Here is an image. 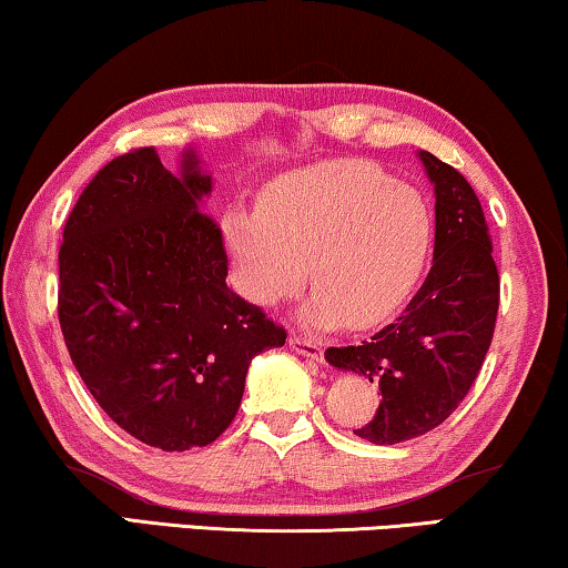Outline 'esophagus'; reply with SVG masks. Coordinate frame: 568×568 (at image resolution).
Masks as SVG:
<instances>
[{
  "label": "esophagus",
  "mask_w": 568,
  "mask_h": 568,
  "mask_svg": "<svg viewBox=\"0 0 568 568\" xmlns=\"http://www.w3.org/2000/svg\"><path fill=\"white\" fill-rule=\"evenodd\" d=\"M287 344H291V349H293L295 354H301V357H306V359L321 362V357H324V352H321V344L311 342V338L291 336V338H287Z\"/></svg>",
  "instance_id": "obj_1"
}]
</instances>
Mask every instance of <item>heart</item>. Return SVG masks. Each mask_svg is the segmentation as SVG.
Here are the masks:
<instances>
[{"instance_id":"obj_1","label":"heart","mask_w":568,"mask_h":568,"mask_svg":"<svg viewBox=\"0 0 568 568\" xmlns=\"http://www.w3.org/2000/svg\"><path fill=\"white\" fill-rule=\"evenodd\" d=\"M430 230L426 199L365 160L287 173L262 191L260 209L234 206L222 222L236 291L270 308L308 277L316 291L301 321L313 328L390 316L418 281Z\"/></svg>"}]
</instances>
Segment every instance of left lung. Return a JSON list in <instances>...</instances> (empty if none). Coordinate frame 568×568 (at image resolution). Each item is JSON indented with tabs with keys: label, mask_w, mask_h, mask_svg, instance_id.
Listing matches in <instances>:
<instances>
[{
	"label": "left lung",
	"mask_w": 568,
	"mask_h": 568,
	"mask_svg": "<svg viewBox=\"0 0 568 568\" xmlns=\"http://www.w3.org/2000/svg\"><path fill=\"white\" fill-rule=\"evenodd\" d=\"M418 158L436 196L426 281L369 342L326 349L328 365L379 385L375 418L354 430L377 446L410 442L452 416L479 375L500 306V275L477 193L436 155L420 150Z\"/></svg>",
	"instance_id": "left-lung-1"
}]
</instances>
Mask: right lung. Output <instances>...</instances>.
Listing matches in <instances>:
<instances>
[{
	"mask_svg": "<svg viewBox=\"0 0 568 568\" xmlns=\"http://www.w3.org/2000/svg\"><path fill=\"white\" fill-rule=\"evenodd\" d=\"M214 181L196 150L171 173L142 148L101 168L68 216L58 318L75 369L116 426L185 452L224 434L244 377L285 332L226 285Z\"/></svg>",
	"mask_w": 568,
	"mask_h": 568,
	"instance_id": "right-lung-1",
	"label": "right lung"
}]
</instances>
